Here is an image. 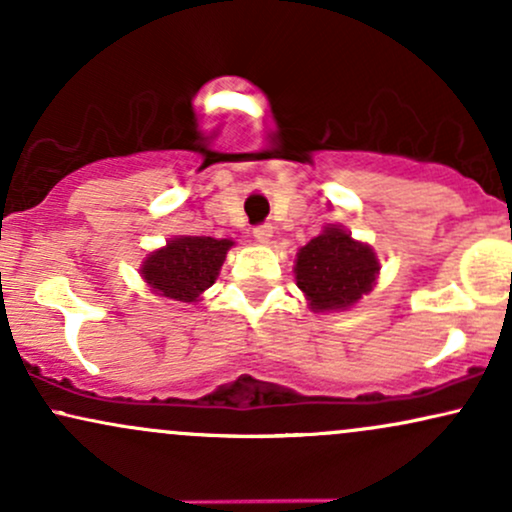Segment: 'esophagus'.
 Masks as SVG:
<instances>
[{
  "instance_id": "34e87169",
  "label": "esophagus",
  "mask_w": 512,
  "mask_h": 512,
  "mask_svg": "<svg viewBox=\"0 0 512 512\" xmlns=\"http://www.w3.org/2000/svg\"><path fill=\"white\" fill-rule=\"evenodd\" d=\"M252 236H255V240L257 243H262V245H267L269 240H272V236H274V228L269 226V223H264V226H257L255 231H252Z\"/></svg>"
}]
</instances>
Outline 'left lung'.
<instances>
[{
  "label": "left lung",
  "mask_w": 512,
  "mask_h": 512,
  "mask_svg": "<svg viewBox=\"0 0 512 512\" xmlns=\"http://www.w3.org/2000/svg\"><path fill=\"white\" fill-rule=\"evenodd\" d=\"M293 274L313 313H342L373 291L380 260L344 226L327 223L320 236L296 252Z\"/></svg>",
  "instance_id": "8db88e82"
}]
</instances>
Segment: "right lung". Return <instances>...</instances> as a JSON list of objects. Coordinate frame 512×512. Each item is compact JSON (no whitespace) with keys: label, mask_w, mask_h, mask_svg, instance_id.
<instances>
[{"label":"right lung","mask_w":512,"mask_h":512,"mask_svg":"<svg viewBox=\"0 0 512 512\" xmlns=\"http://www.w3.org/2000/svg\"><path fill=\"white\" fill-rule=\"evenodd\" d=\"M233 245L236 243L231 238L175 236L163 248L151 250L144 257L139 274L154 296L197 303L219 279L223 260Z\"/></svg>","instance_id":"add662e5"}]
</instances>
